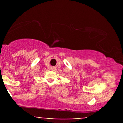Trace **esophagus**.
<instances>
[{"label":"esophagus","instance_id":"esophagus-1","mask_svg":"<svg viewBox=\"0 0 123 123\" xmlns=\"http://www.w3.org/2000/svg\"><path fill=\"white\" fill-rule=\"evenodd\" d=\"M51 69L53 70V71H54V70L56 69V67L55 66H51Z\"/></svg>","mask_w":123,"mask_h":123}]
</instances>
